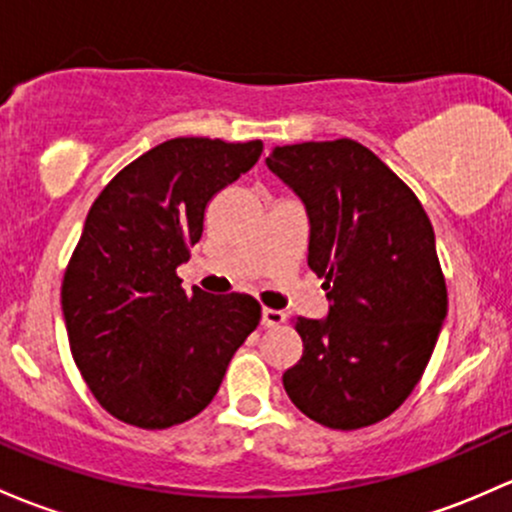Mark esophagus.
I'll use <instances>...</instances> for the list:
<instances>
[{
	"instance_id": "34e87169",
	"label": "esophagus",
	"mask_w": 512,
	"mask_h": 512,
	"mask_svg": "<svg viewBox=\"0 0 512 512\" xmlns=\"http://www.w3.org/2000/svg\"><path fill=\"white\" fill-rule=\"evenodd\" d=\"M287 321L284 311L277 309H262V326H282Z\"/></svg>"
}]
</instances>
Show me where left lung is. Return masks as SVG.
Returning <instances> with one entry per match:
<instances>
[{
  "instance_id": "obj_1",
  "label": "left lung",
  "mask_w": 512,
  "mask_h": 512,
  "mask_svg": "<svg viewBox=\"0 0 512 512\" xmlns=\"http://www.w3.org/2000/svg\"><path fill=\"white\" fill-rule=\"evenodd\" d=\"M267 166L309 213V267L328 319L294 316L304 343L289 400L331 429L390 417L422 380L446 319L434 228L414 191L353 139L277 147Z\"/></svg>"
}]
</instances>
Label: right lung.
<instances>
[{
    "label": "right lung",
    "mask_w": 512,
    "mask_h": 512,
    "mask_svg": "<svg viewBox=\"0 0 512 512\" xmlns=\"http://www.w3.org/2000/svg\"><path fill=\"white\" fill-rule=\"evenodd\" d=\"M260 139L176 137L127 164L90 206L61 284L68 343L105 412L166 429L206 410L260 324L247 294L181 289L208 201L250 171Z\"/></svg>",
    "instance_id": "add662e5"
}]
</instances>
